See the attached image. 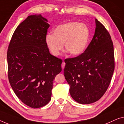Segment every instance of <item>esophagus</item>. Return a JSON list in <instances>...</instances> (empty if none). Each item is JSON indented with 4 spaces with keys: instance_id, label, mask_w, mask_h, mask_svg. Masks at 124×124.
Returning a JSON list of instances; mask_svg holds the SVG:
<instances>
[{
    "instance_id": "34e87169",
    "label": "esophagus",
    "mask_w": 124,
    "mask_h": 124,
    "mask_svg": "<svg viewBox=\"0 0 124 124\" xmlns=\"http://www.w3.org/2000/svg\"><path fill=\"white\" fill-rule=\"evenodd\" d=\"M65 64H66L65 62H62V65H61V66H62V69H63L64 68V66H65Z\"/></svg>"
}]
</instances>
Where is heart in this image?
Wrapping results in <instances>:
<instances>
[{
    "label": "heart",
    "instance_id": "b5f03b06",
    "mask_svg": "<svg viewBox=\"0 0 124 124\" xmlns=\"http://www.w3.org/2000/svg\"><path fill=\"white\" fill-rule=\"evenodd\" d=\"M90 39L88 26L78 22H69L57 26L53 34H48L45 42L50 53L58 56L64 47L72 55L78 56L86 49Z\"/></svg>",
    "mask_w": 124,
    "mask_h": 124
}]
</instances>
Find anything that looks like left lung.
<instances>
[{"label":"left lung","instance_id":"left-lung-1","mask_svg":"<svg viewBox=\"0 0 124 124\" xmlns=\"http://www.w3.org/2000/svg\"><path fill=\"white\" fill-rule=\"evenodd\" d=\"M94 35L85 51L66 59L65 79L76 102L90 104L98 101L110 84L115 69L114 45L105 27L95 19Z\"/></svg>","mask_w":124,"mask_h":124}]
</instances>
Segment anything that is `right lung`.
Returning a JSON list of instances; mask_svg holds the SVG:
<instances>
[{"instance_id":"obj_1","label":"right lung","mask_w":124,"mask_h":124,"mask_svg":"<svg viewBox=\"0 0 124 124\" xmlns=\"http://www.w3.org/2000/svg\"><path fill=\"white\" fill-rule=\"evenodd\" d=\"M48 20L29 16L16 28L7 52L8 79L17 97L31 108L51 99L53 80L62 71V61L50 53L45 42Z\"/></svg>"}]
</instances>
